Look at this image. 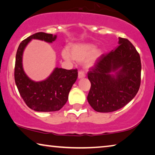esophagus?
<instances>
[{
    "instance_id": "1",
    "label": "esophagus",
    "mask_w": 155,
    "mask_h": 155,
    "mask_svg": "<svg viewBox=\"0 0 155 155\" xmlns=\"http://www.w3.org/2000/svg\"><path fill=\"white\" fill-rule=\"evenodd\" d=\"M84 76H85V75H84V71H79V72H78V78H79V79H80V78H84Z\"/></svg>"
}]
</instances>
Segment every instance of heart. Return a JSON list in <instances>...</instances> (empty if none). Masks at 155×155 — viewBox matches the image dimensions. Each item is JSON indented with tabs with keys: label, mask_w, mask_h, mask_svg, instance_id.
<instances>
[{
	"label": "heart",
	"mask_w": 155,
	"mask_h": 155,
	"mask_svg": "<svg viewBox=\"0 0 155 155\" xmlns=\"http://www.w3.org/2000/svg\"><path fill=\"white\" fill-rule=\"evenodd\" d=\"M101 50L95 49V46L91 44H75L71 47L70 53L64 51L63 58L67 60L74 59L77 61H83L87 67H91L96 64L97 59L101 56Z\"/></svg>",
	"instance_id": "heart-1"
}]
</instances>
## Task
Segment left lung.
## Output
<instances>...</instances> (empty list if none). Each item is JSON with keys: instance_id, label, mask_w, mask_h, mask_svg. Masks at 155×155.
Listing matches in <instances>:
<instances>
[{"instance_id": "8db88e82", "label": "left lung", "mask_w": 155, "mask_h": 155, "mask_svg": "<svg viewBox=\"0 0 155 155\" xmlns=\"http://www.w3.org/2000/svg\"><path fill=\"white\" fill-rule=\"evenodd\" d=\"M119 46L102 54L88 72L91 82L87 101L97 112H111L134 98L141 85V58L129 40L118 38ZM116 72V76L111 75Z\"/></svg>"}]
</instances>
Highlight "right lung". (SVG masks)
<instances>
[{
  "label": "right lung",
  "instance_id": "1",
  "mask_svg": "<svg viewBox=\"0 0 155 155\" xmlns=\"http://www.w3.org/2000/svg\"><path fill=\"white\" fill-rule=\"evenodd\" d=\"M57 35L37 32L21 41L16 54L14 80L18 92L28 107L37 111H58L68 101V94L78 78V69L55 68L46 80L35 82L24 72L22 65L23 53L32 39L52 43Z\"/></svg>",
  "mask_w": 155,
  "mask_h": 155
}]
</instances>
